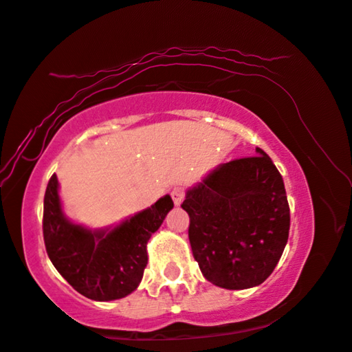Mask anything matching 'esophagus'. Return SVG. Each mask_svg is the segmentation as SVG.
Masks as SVG:
<instances>
[{"instance_id":"1","label":"esophagus","mask_w":352,"mask_h":352,"mask_svg":"<svg viewBox=\"0 0 352 352\" xmlns=\"http://www.w3.org/2000/svg\"><path fill=\"white\" fill-rule=\"evenodd\" d=\"M184 195H186V192L182 187H175L171 190V198H173V201H175L176 206L181 205L182 200H184Z\"/></svg>"}]
</instances>
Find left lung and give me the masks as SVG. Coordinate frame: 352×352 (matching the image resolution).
Segmentation results:
<instances>
[{
  "label": "left lung",
  "mask_w": 352,
  "mask_h": 352,
  "mask_svg": "<svg viewBox=\"0 0 352 352\" xmlns=\"http://www.w3.org/2000/svg\"><path fill=\"white\" fill-rule=\"evenodd\" d=\"M222 164L186 192L188 241L214 286L256 287L273 273L289 238L283 177L262 149Z\"/></svg>",
  "instance_id": "1"
}]
</instances>
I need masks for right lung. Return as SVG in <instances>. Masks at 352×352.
Instances as JSON below:
<instances>
[{
    "label": "right lung",
    "mask_w": 352,
    "mask_h": 352,
    "mask_svg": "<svg viewBox=\"0 0 352 352\" xmlns=\"http://www.w3.org/2000/svg\"><path fill=\"white\" fill-rule=\"evenodd\" d=\"M173 206L171 197L165 195L119 226L91 230L65 216L54 175L44 195L45 251L57 272L84 297L95 302L124 298L140 286L147 241Z\"/></svg>",
    "instance_id": "1"
}]
</instances>
